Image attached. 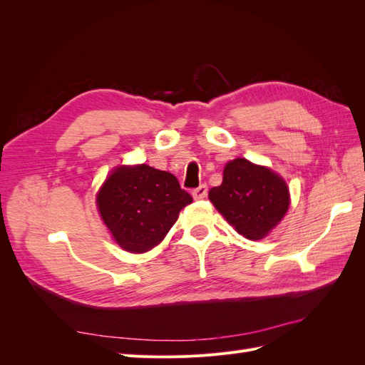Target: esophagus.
I'll list each match as a JSON object with an SVG mask.
<instances>
[{
	"instance_id": "34e87169",
	"label": "esophagus",
	"mask_w": 365,
	"mask_h": 365,
	"mask_svg": "<svg viewBox=\"0 0 365 365\" xmlns=\"http://www.w3.org/2000/svg\"><path fill=\"white\" fill-rule=\"evenodd\" d=\"M207 193H208V187L205 184H201L200 187H196V189L192 192L195 200H204Z\"/></svg>"
}]
</instances>
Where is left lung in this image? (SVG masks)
<instances>
[{"instance_id": "left-lung-1", "label": "left lung", "mask_w": 365, "mask_h": 365, "mask_svg": "<svg viewBox=\"0 0 365 365\" xmlns=\"http://www.w3.org/2000/svg\"><path fill=\"white\" fill-rule=\"evenodd\" d=\"M208 197L228 224L251 240L267 236L289 208L286 182L271 169L245 158L225 165L222 184L213 187Z\"/></svg>"}]
</instances>
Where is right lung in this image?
Masks as SVG:
<instances>
[{
  "label": "right lung",
  "instance_id": "obj_1",
  "mask_svg": "<svg viewBox=\"0 0 365 365\" xmlns=\"http://www.w3.org/2000/svg\"><path fill=\"white\" fill-rule=\"evenodd\" d=\"M192 196L169 172L146 164L118 168L97 195V207L117 244L130 252L158 245Z\"/></svg>",
  "mask_w": 365,
  "mask_h": 365
}]
</instances>
